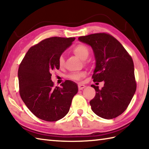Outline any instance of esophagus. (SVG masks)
<instances>
[{
  "instance_id": "34e87169",
  "label": "esophagus",
  "mask_w": 149,
  "mask_h": 149,
  "mask_svg": "<svg viewBox=\"0 0 149 149\" xmlns=\"http://www.w3.org/2000/svg\"><path fill=\"white\" fill-rule=\"evenodd\" d=\"M85 87V85L84 84H79V85H78V89H79V90H82L83 89H84Z\"/></svg>"
}]
</instances>
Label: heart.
I'll list each match as a JSON object with an SVG mask.
<instances>
[{
  "label": "heart",
  "instance_id": "b5f03b06",
  "mask_svg": "<svg viewBox=\"0 0 149 149\" xmlns=\"http://www.w3.org/2000/svg\"><path fill=\"white\" fill-rule=\"evenodd\" d=\"M73 52L77 57L79 58V59L82 60H85L87 59V58L89 56V50L86 45L84 44H79L75 46L74 49H73ZM59 65L60 66H63L64 64V58L62 56H60L59 60ZM84 76V74L82 73H74L70 75V78L74 80H78L81 77Z\"/></svg>",
  "mask_w": 149,
  "mask_h": 149
}]
</instances>
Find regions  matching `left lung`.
Returning <instances> with one entry per match:
<instances>
[{
  "mask_svg": "<svg viewBox=\"0 0 149 149\" xmlns=\"http://www.w3.org/2000/svg\"><path fill=\"white\" fill-rule=\"evenodd\" d=\"M78 40L91 47L95 59L94 81L104 82L101 89L92 85L96 91L89 102L95 114L112 119L126 110L136 91L133 60L122 45L107 33L79 37Z\"/></svg>",
  "mask_w": 149,
  "mask_h": 149,
  "instance_id": "left-lung-1",
  "label": "left lung"
}]
</instances>
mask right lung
Masks as SVG:
<instances>
[{
    "label": "right lung",
    "mask_w": 149,
    "mask_h": 149,
    "mask_svg": "<svg viewBox=\"0 0 149 149\" xmlns=\"http://www.w3.org/2000/svg\"><path fill=\"white\" fill-rule=\"evenodd\" d=\"M75 40L74 37H50L30 48L19 65V94L35 116L55 122L69 112L72 100L78 91L77 85L66 80L61 87H54L51 72L58 70L62 54Z\"/></svg>",
    "instance_id": "right-lung-1"
}]
</instances>
